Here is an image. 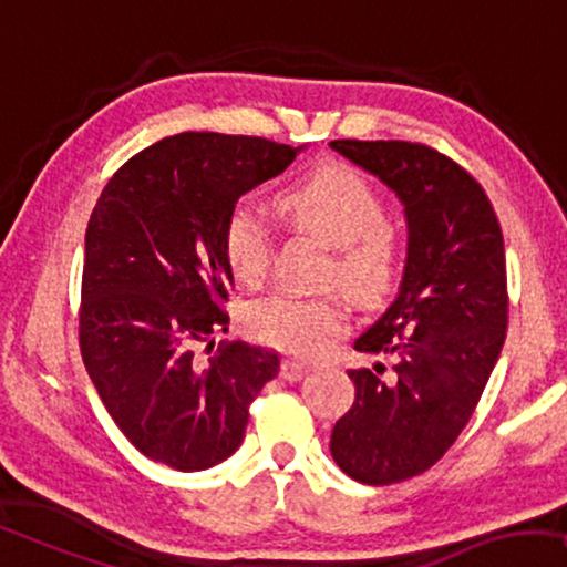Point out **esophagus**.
Instances as JSON below:
<instances>
[{
	"label": "esophagus",
	"mask_w": 567,
	"mask_h": 567,
	"mask_svg": "<svg viewBox=\"0 0 567 567\" xmlns=\"http://www.w3.org/2000/svg\"><path fill=\"white\" fill-rule=\"evenodd\" d=\"M306 372H308V364H302V362L285 360V362L280 364V378H282V380H287V382L300 380L302 374H306Z\"/></svg>",
	"instance_id": "1"
}]
</instances>
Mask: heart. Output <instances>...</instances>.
<instances>
[{"label":"heart","instance_id":"1","mask_svg":"<svg viewBox=\"0 0 567 567\" xmlns=\"http://www.w3.org/2000/svg\"><path fill=\"white\" fill-rule=\"evenodd\" d=\"M277 207L295 228L310 230L337 249L329 282L360 306H374L393 290L401 244L388 226V207L360 172L329 164L282 189ZM226 257L244 285H259L272 265V230L251 207L238 205L226 220ZM347 310L337 298L275 292L246 313L249 331L295 357H316L344 329Z\"/></svg>","mask_w":567,"mask_h":567}]
</instances>
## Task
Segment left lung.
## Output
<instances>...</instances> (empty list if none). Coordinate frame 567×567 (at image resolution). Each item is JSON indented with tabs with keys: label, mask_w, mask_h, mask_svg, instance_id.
I'll list each match as a JSON object with an SVG mask.
<instances>
[{
	"label": "left lung",
	"mask_w": 567,
	"mask_h": 567,
	"mask_svg": "<svg viewBox=\"0 0 567 567\" xmlns=\"http://www.w3.org/2000/svg\"><path fill=\"white\" fill-rule=\"evenodd\" d=\"M403 205L409 244L395 300L354 341L393 357L349 370L354 403L331 432V457L364 485L424 473L481 401L506 339V254L483 187L440 151L409 141H331Z\"/></svg>",
	"instance_id": "8db88e82"
}]
</instances>
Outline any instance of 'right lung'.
I'll return each mask as SVG.
<instances>
[{
    "label": "right lung",
    "mask_w": 567,
    "mask_h": 567,
    "mask_svg": "<svg viewBox=\"0 0 567 567\" xmlns=\"http://www.w3.org/2000/svg\"><path fill=\"white\" fill-rule=\"evenodd\" d=\"M306 146L254 135L177 133L117 169L84 236L79 344L117 429L182 473L218 465L244 440L249 403L280 354L246 341L200 357L226 331V220L238 197Z\"/></svg>",
    "instance_id": "right-lung-1"
}]
</instances>
